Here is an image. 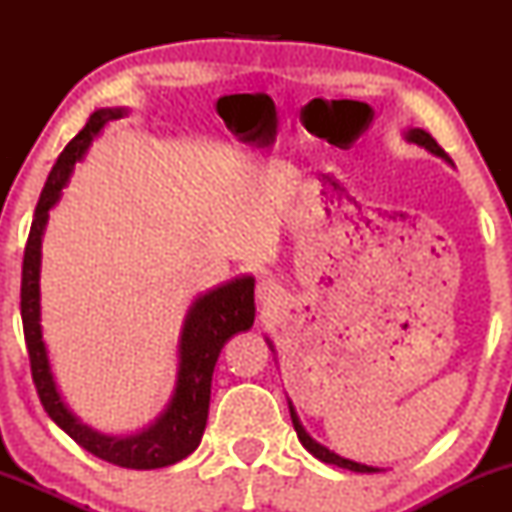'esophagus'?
<instances>
[{"label": "esophagus", "mask_w": 512, "mask_h": 512, "mask_svg": "<svg viewBox=\"0 0 512 512\" xmlns=\"http://www.w3.org/2000/svg\"><path fill=\"white\" fill-rule=\"evenodd\" d=\"M276 293H279V289H276V284H274V281H269V279H262L260 284H257V298H260V301H264V303L274 301V298H276Z\"/></svg>", "instance_id": "obj_1"}]
</instances>
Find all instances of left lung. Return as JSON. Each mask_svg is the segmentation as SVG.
Segmentation results:
<instances>
[{
	"mask_svg": "<svg viewBox=\"0 0 512 512\" xmlns=\"http://www.w3.org/2000/svg\"><path fill=\"white\" fill-rule=\"evenodd\" d=\"M407 139H409V142H414V144L426 146V149L431 151V154H436V156H440V158H445V161H450L448 154H445V151H443V146H440V144L436 142V139L431 137V134L424 132V129H411V132L407 134ZM289 409H291L293 428H296V433H298V440H301L303 448L308 450L310 455H315L317 460H322V462H327V464H337V467L351 469V472H378V469H375V467H368V464H358V462L344 460V457L334 455V452H330L327 448H322L320 443H315V440L310 438L308 433H305V428L301 426V421H298V416H296V411H293L291 402H289Z\"/></svg>",
	"mask_w": 512,
	"mask_h": 512,
	"instance_id": "1",
	"label": "left lung"
}]
</instances>
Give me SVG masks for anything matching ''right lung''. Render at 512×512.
I'll return each instance as SVG.
<instances>
[{"label":"right lung","instance_id":"obj_1","mask_svg":"<svg viewBox=\"0 0 512 512\" xmlns=\"http://www.w3.org/2000/svg\"><path fill=\"white\" fill-rule=\"evenodd\" d=\"M122 115H125L122 110H96V113L88 117L86 127L67 144V149L62 151L50 170L48 182H45L43 192H40L38 207H35L26 252H23L21 320L35 392H38L40 404L48 411L50 419L67 436H72L81 448L93 452V455L101 457L105 462L129 469H158L180 462L202 440L209 416L211 375H214L216 358H219L223 344L233 334L250 330L252 320H255V279L243 276V279L228 281L219 289L204 293L192 305L190 313H187L185 327H182L180 370L175 395L154 426L137 433V436L110 438L79 424L72 416V411L64 407L60 395H57L55 380H52L38 322L40 238H43V228L48 223V211L60 199V192L67 185L74 163L84 156L88 144L101 132L105 122H113Z\"/></svg>","mask_w":512,"mask_h":512}]
</instances>
